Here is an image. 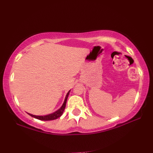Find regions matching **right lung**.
<instances>
[{"label":"right lung","instance_id":"add662e5","mask_svg":"<svg viewBox=\"0 0 153 153\" xmlns=\"http://www.w3.org/2000/svg\"><path fill=\"white\" fill-rule=\"evenodd\" d=\"M70 91H71V90L68 92L67 95H66L65 101H64V102H63L61 107H60L59 110H57L56 111L54 112L53 113H51V114H47V115H44V116H37V115H34V114H32L30 113H28V114H29L30 116H31L32 117H34V118H35V119H37L39 120H52L58 119V118H59L60 116H61L63 113V112H64V110H65V106H66V103H67V100L68 99V94H69V93H70Z\"/></svg>","mask_w":153,"mask_h":153}]
</instances>
